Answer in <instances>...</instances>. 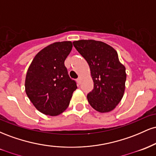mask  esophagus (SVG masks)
Segmentation results:
<instances>
[{"label": "esophagus", "mask_w": 156, "mask_h": 156, "mask_svg": "<svg viewBox=\"0 0 156 156\" xmlns=\"http://www.w3.org/2000/svg\"><path fill=\"white\" fill-rule=\"evenodd\" d=\"M77 82H78V83L79 84L80 83V78H78V79H77Z\"/></svg>", "instance_id": "obj_1"}]
</instances>
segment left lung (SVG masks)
<instances>
[{
    "instance_id": "left-lung-1",
    "label": "left lung",
    "mask_w": 156,
    "mask_h": 156,
    "mask_svg": "<svg viewBox=\"0 0 156 156\" xmlns=\"http://www.w3.org/2000/svg\"><path fill=\"white\" fill-rule=\"evenodd\" d=\"M73 45L85 58L90 68L94 89L87 100L94 110L112 112L124 95L126 73L114 48L93 39L74 41Z\"/></svg>"
}]
</instances>
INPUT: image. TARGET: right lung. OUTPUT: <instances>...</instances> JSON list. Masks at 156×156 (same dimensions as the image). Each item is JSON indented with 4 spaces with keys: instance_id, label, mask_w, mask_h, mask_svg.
Masks as SVG:
<instances>
[{
    "instance_id": "obj_1",
    "label": "right lung",
    "mask_w": 156,
    "mask_h": 156,
    "mask_svg": "<svg viewBox=\"0 0 156 156\" xmlns=\"http://www.w3.org/2000/svg\"><path fill=\"white\" fill-rule=\"evenodd\" d=\"M73 48L70 41L57 42L35 55L27 70L25 89L39 112L57 116L69 104L76 83L69 78L64 61Z\"/></svg>"
}]
</instances>
